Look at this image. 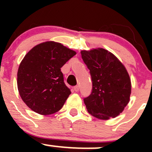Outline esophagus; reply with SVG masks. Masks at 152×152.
<instances>
[{
  "label": "esophagus",
  "instance_id": "34e87169",
  "mask_svg": "<svg viewBox=\"0 0 152 152\" xmlns=\"http://www.w3.org/2000/svg\"><path fill=\"white\" fill-rule=\"evenodd\" d=\"M74 90L76 92H79V87L78 85H76V86H75L74 87Z\"/></svg>",
  "mask_w": 152,
  "mask_h": 152
}]
</instances>
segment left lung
Segmentation results:
<instances>
[{
	"label": "left lung",
	"mask_w": 152,
	"mask_h": 152,
	"mask_svg": "<svg viewBox=\"0 0 152 152\" xmlns=\"http://www.w3.org/2000/svg\"><path fill=\"white\" fill-rule=\"evenodd\" d=\"M90 70L93 90L84 99L87 111L101 120L115 118L130 100L132 84L124 64L113 53L102 48L81 50Z\"/></svg>",
	"instance_id": "8db88e82"
}]
</instances>
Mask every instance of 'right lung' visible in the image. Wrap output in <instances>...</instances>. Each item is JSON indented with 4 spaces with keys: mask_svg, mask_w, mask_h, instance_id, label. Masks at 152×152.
<instances>
[{
    "mask_svg": "<svg viewBox=\"0 0 152 152\" xmlns=\"http://www.w3.org/2000/svg\"><path fill=\"white\" fill-rule=\"evenodd\" d=\"M76 54L62 43L47 41L32 48L20 64L18 89L29 108L42 115L62 109L71 93L61 67Z\"/></svg>",
    "mask_w": 152,
    "mask_h": 152,
    "instance_id": "1",
    "label": "right lung"
}]
</instances>
